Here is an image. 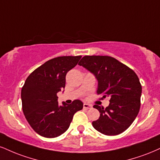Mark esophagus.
<instances>
[{"instance_id": "34e87169", "label": "esophagus", "mask_w": 160, "mask_h": 160, "mask_svg": "<svg viewBox=\"0 0 160 160\" xmlns=\"http://www.w3.org/2000/svg\"><path fill=\"white\" fill-rule=\"evenodd\" d=\"M83 108L86 109H90L92 108V105L88 104V103H84L83 104Z\"/></svg>"}]
</instances>
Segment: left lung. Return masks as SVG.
I'll list each match as a JSON object with an SVG mask.
<instances>
[{
  "label": "left lung",
  "instance_id": "1",
  "mask_svg": "<svg viewBox=\"0 0 160 160\" xmlns=\"http://www.w3.org/2000/svg\"><path fill=\"white\" fill-rule=\"evenodd\" d=\"M82 65L95 76L98 82L97 93L102 99L109 98L107 107L95 104L100 117L92 122L95 130L107 136H115L128 129L139 112L142 86L131 68L108 56H85Z\"/></svg>",
  "mask_w": 160,
  "mask_h": 160
}]
</instances>
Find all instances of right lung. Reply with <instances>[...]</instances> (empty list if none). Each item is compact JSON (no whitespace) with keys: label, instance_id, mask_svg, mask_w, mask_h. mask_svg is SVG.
Instances as JSON below:
<instances>
[{"label":"right lung","instance_id":"add662e5","mask_svg":"<svg viewBox=\"0 0 160 160\" xmlns=\"http://www.w3.org/2000/svg\"><path fill=\"white\" fill-rule=\"evenodd\" d=\"M81 56L56 57L34 70L22 88V110L29 124L38 135L55 138L68 130L73 116L83 103L75 100L59 105L57 94L65 86V76Z\"/></svg>","mask_w":160,"mask_h":160}]
</instances>
